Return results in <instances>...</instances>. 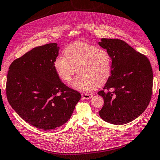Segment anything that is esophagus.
Masks as SVG:
<instances>
[{"label":"esophagus","instance_id":"34e87169","mask_svg":"<svg viewBox=\"0 0 160 160\" xmlns=\"http://www.w3.org/2000/svg\"><path fill=\"white\" fill-rule=\"evenodd\" d=\"M82 98L86 99H91L92 97V94H87V93H82Z\"/></svg>","mask_w":160,"mask_h":160}]
</instances>
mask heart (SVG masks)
Instances as JSON below:
<instances>
[{
    "label": "heart",
    "mask_w": 160,
    "mask_h": 160,
    "mask_svg": "<svg viewBox=\"0 0 160 160\" xmlns=\"http://www.w3.org/2000/svg\"><path fill=\"white\" fill-rule=\"evenodd\" d=\"M65 57L55 59L53 66L61 80L69 82L77 71L79 73L72 87L88 91L104 84L110 76L112 60L108 52L84 42H76L66 46Z\"/></svg>",
    "instance_id": "b5f03b06"
}]
</instances>
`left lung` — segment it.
I'll return each mask as SVG.
<instances>
[{
	"label": "left lung",
	"mask_w": 160,
	"mask_h": 160,
	"mask_svg": "<svg viewBox=\"0 0 160 160\" xmlns=\"http://www.w3.org/2000/svg\"><path fill=\"white\" fill-rule=\"evenodd\" d=\"M99 45L112 59L110 76L98 93L104 100L100 117L114 125L133 121L146 110L153 88V70L145 55L124 41L103 38Z\"/></svg>",
	"instance_id": "8db88e82"
}]
</instances>
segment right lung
<instances>
[{
  "label": "right lung",
  "instance_id": "1",
  "mask_svg": "<svg viewBox=\"0 0 160 160\" xmlns=\"http://www.w3.org/2000/svg\"><path fill=\"white\" fill-rule=\"evenodd\" d=\"M58 50L56 43L33 48L14 60L7 73L9 104L24 121L44 130L64 125L81 98L56 73L53 63Z\"/></svg>",
  "mask_w": 160,
  "mask_h": 160
}]
</instances>
